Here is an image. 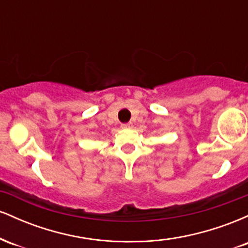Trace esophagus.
Here are the masks:
<instances>
[{"instance_id":"34e87169","label":"esophagus","mask_w":248,"mask_h":248,"mask_svg":"<svg viewBox=\"0 0 248 248\" xmlns=\"http://www.w3.org/2000/svg\"><path fill=\"white\" fill-rule=\"evenodd\" d=\"M121 127L122 128H130L132 127V124H122Z\"/></svg>"}]
</instances>
